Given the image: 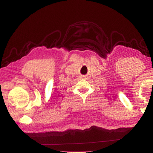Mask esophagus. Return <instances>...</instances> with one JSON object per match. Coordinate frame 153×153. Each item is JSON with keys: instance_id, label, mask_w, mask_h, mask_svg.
<instances>
[{"instance_id": "obj_1", "label": "esophagus", "mask_w": 153, "mask_h": 153, "mask_svg": "<svg viewBox=\"0 0 153 153\" xmlns=\"http://www.w3.org/2000/svg\"><path fill=\"white\" fill-rule=\"evenodd\" d=\"M84 77H85V76H84Z\"/></svg>"}]
</instances>
